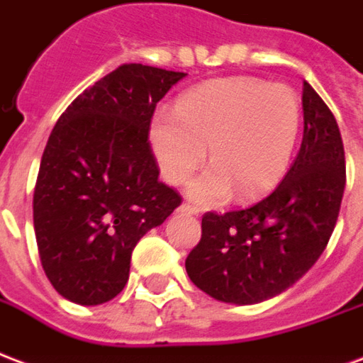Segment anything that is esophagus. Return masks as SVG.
I'll return each mask as SVG.
<instances>
[{
    "mask_svg": "<svg viewBox=\"0 0 363 363\" xmlns=\"http://www.w3.org/2000/svg\"><path fill=\"white\" fill-rule=\"evenodd\" d=\"M178 211H179V213H184V214H197V213H199V211H197L195 207H191L189 203H182Z\"/></svg>",
    "mask_w": 363,
    "mask_h": 363,
    "instance_id": "1",
    "label": "esophagus"
}]
</instances>
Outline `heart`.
<instances>
[{
    "label": "heart",
    "mask_w": 363,
    "mask_h": 363,
    "mask_svg": "<svg viewBox=\"0 0 363 363\" xmlns=\"http://www.w3.org/2000/svg\"><path fill=\"white\" fill-rule=\"evenodd\" d=\"M300 100L286 84L251 77L214 79L178 98L174 113H158L150 145L162 178L179 185L207 156L213 166L189 187L199 205H216L238 189L255 197L286 172L300 133Z\"/></svg>",
    "instance_id": "1"
}]
</instances>
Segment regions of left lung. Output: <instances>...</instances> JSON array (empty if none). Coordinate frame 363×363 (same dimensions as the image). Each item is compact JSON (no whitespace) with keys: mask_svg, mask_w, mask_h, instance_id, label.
Wrapping results in <instances>:
<instances>
[{"mask_svg":"<svg viewBox=\"0 0 363 363\" xmlns=\"http://www.w3.org/2000/svg\"><path fill=\"white\" fill-rule=\"evenodd\" d=\"M303 139L279 187L255 205L203 214L185 271L214 300L250 306L277 296L313 267L337 224L346 185L337 120L303 83Z\"/></svg>","mask_w":363,"mask_h":363,"instance_id":"1","label":"left lung"}]
</instances>
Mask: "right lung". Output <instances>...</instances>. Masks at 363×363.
<instances>
[{"label": "right lung", "mask_w": 363, "mask_h": 363, "mask_svg": "<svg viewBox=\"0 0 363 363\" xmlns=\"http://www.w3.org/2000/svg\"><path fill=\"white\" fill-rule=\"evenodd\" d=\"M185 75L123 63L84 89L52 129L34 185V234L48 280L69 301L116 298L137 242L182 203L158 182L149 131L156 104Z\"/></svg>", "instance_id": "obj_1"}]
</instances>
